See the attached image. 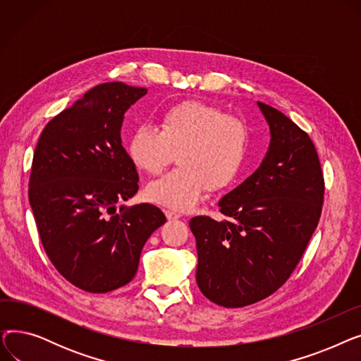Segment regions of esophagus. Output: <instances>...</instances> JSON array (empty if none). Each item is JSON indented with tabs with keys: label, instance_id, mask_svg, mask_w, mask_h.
<instances>
[{
	"label": "esophagus",
	"instance_id": "obj_1",
	"mask_svg": "<svg viewBox=\"0 0 361 361\" xmlns=\"http://www.w3.org/2000/svg\"><path fill=\"white\" fill-rule=\"evenodd\" d=\"M165 215H166V218H168L169 221L178 219V218H180V214H178V212H176V211H169V209H166V211H165Z\"/></svg>",
	"mask_w": 361,
	"mask_h": 361
}]
</instances>
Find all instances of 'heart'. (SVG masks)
Instances as JSON below:
<instances>
[{"label":"heart","instance_id":"b5f03b06","mask_svg":"<svg viewBox=\"0 0 361 361\" xmlns=\"http://www.w3.org/2000/svg\"><path fill=\"white\" fill-rule=\"evenodd\" d=\"M247 124L221 108L202 101H183L166 108L158 128L140 126L131 133L127 154L139 171L158 176L174 161L178 168L150 183V202L174 211L197 204L206 188L228 185L247 158Z\"/></svg>","mask_w":361,"mask_h":361}]
</instances>
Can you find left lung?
Returning <instances> with one entry per match:
<instances>
[{"label": "left lung", "instance_id": "1", "mask_svg": "<svg viewBox=\"0 0 361 361\" xmlns=\"http://www.w3.org/2000/svg\"><path fill=\"white\" fill-rule=\"evenodd\" d=\"M271 130L267 157L218 206L226 219L195 216L200 291L218 306L244 307L283 286L319 224L325 180L316 147L287 116L257 102Z\"/></svg>", "mask_w": 361, "mask_h": 361}]
</instances>
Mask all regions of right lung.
<instances>
[{"mask_svg": "<svg viewBox=\"0 0 361 361\" xmlns=\"http://www.w3.org/2000/svg\"><path fill=\"white\" fill-rule=\"evenodd\" d=\"M146 93L123 82L94 86L45 126L35 149L29 203L42 245L55 269L87 293L135 278L145 243L166 221L149 203L117 211L139 190L121 124Z\"/></svg>", "mask_w": 361, "mask_h": 361, "instance_id": "right-lung-1", "label": "right lung"}]
</instances>
